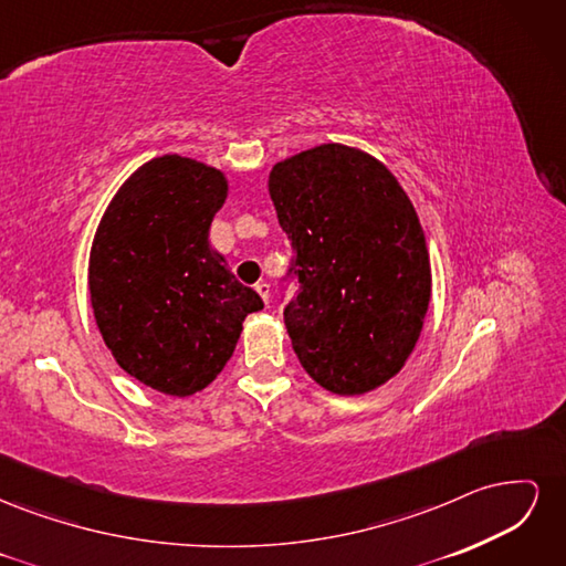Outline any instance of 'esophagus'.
Returning <instances> with one entry per match:
<instances>
[{
  "label": "esophagus",
  "mask_w": 566,
  "mask_h": 566,
  "mask_svg": "<svg viewBox=\"0 0 566 566\" xmlns=\"http://www.w3.org/2000/svg\"><path fill=\"white\" fill-rule=\"evenodd\" d=\"M254 290H256V293H260V297H262L264 302H269V297H271V285H269L266 281H260V283H256V285H254Z\"/></svg>",
  "instance_id": "obj_1"
}]
</instances>
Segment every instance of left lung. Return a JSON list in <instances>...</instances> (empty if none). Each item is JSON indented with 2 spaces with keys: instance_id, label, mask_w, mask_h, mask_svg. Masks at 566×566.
<instances>
[{
  "instance_id": "left-lung-1",
  "label": "left lung",
  "mask_w": 566,
  "mask_h": 566,
  "mask_svg": "<svg viewBox=\"0 0 566 566\" xmlns=\"http://www.w3.org/2000/svg\"><path fill=\"white\" fill-rule=\"evenodd\" d=\"M279 224L293 243L281 279L302 368L335 394L394 378L413 352L432 295L420 219L389 169L368 153L323 144L269 175Z\"/></svg>"
}]
</instances>
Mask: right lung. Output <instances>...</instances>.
I'll return each instance as SVG.
<instances>
[{"label":"right lung","mask_w":566,"mask_h":566,"mask_svg":"<svg viewBox=\"0 0 566 566\" xmlns=\"http://www.w3.org/2000/svg\"><path fill=\"white\" fill-rule=\"evenodd\" d=\"M214 167L163 156L136 169L101 219L90 293L106 347L132 378L172 397L208 387L248 314L264 310L210 245L227 200Z\"/></svg>","instance_id":"add662e5"}]
</instances>
